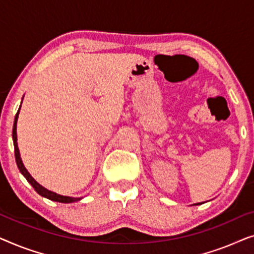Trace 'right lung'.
Returning a JSON list of instances; mask_svg holds the SVG:
<instances>
[{"label":"right lung","instance_id":"1","mask_svg":"<svg viewBox=\"0 0 254 254\" xmlns=\"http://www.w3.org/2000/svg\"><path fill=\"white\" fill-rule=\"evenodd\" d=\"M20 109V107H19ZM18 113H19V110L18 112L16 113V117H15V123H13V128H12V140H13V147H15V158H16V163H17V166H18L19 171L22 172V175L25 177L27 182H29L31 185L34 190H36V192H38L40 194L41 196H45L47 197V199L50 200H53V201H57V202H64V203H70V202H75V201H78L81 200V197H70V196H64V195H59V194L54 193V192H51V190H48L43 187L41 185H39L36 180H34L32 177L29 172H27V170L25 169V166H24L22 159H20V155H19V150H18V145H17V133H16V128H17V119H18Z\"/></svg>","mask_w":254,"mask_h":254}]
</instances>
